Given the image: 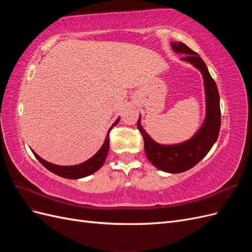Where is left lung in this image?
Masks as SVG:
<instances>
[{"label":"left lung","mask_w":252,"mask_h":252,"mask_svg":"<svg viewBox=\"0 0 252 252\" xmlns=\"http://www.w3.org/2000/svg\"><path fill=\"white\" fill-rule=\"evenodd\" d=\"M171 47L174 52L185 55L181 61L193 65L203 75L206 100V114L203 124L192 138L171 145L159 144L152 139L141 125V116L138 121V128L143 135L145 154L150 163L162 171L180 173L195 166L217 142L220 127V109L217 84L211 78L202 58L181 42H172Z\"/></svg>","instance_id":"1"}]
</instances>
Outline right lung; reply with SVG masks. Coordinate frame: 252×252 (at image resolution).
<instances>
[{
    "label": "right lung",
    "mask_w": 252,
    "mask_h": 252,
    "mask_svg": "<svg viewBox=\"0 0 252 252\" xmlns=\"http://www.w3.org/2000/svg\"><path fill=\"white\" fill-rule=\"evenodd\" d=\"M119 121H120V118H118L116 122L111 125V127L109 128V130L107 132V135H106L102 147L98 149L96 154L93 158H90L89 159H87V161L83 162L81 164L72 165V166L56 165V164L45 161V159H43L41 157L37 156L32 149V151L34 155V157L39 159V162L45 167V168L48 169L52 173L59 175V177H62L65 179H71V180H78V179L88 177V175L94 173L103 166L109 151V132L113 128V126H116L119 123Z\"/></svg>",
    "instance_id": "add662e5"
}]
</instances>
